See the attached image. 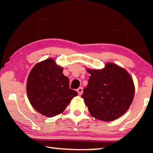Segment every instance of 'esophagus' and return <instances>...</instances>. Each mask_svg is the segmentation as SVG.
<instances>
[{
  "label": "esophagus",
  "instance_id": "34e87169",
  "mask_svg": "<svg viewBox=\"0 0 153 153\" xmlns=\"http://www.w3.org/2000/svg\"><path fill=\"white\" fill-rule=\"evenodd\" d=\"M77 92L78 93L79 95H82L83 93V88L82 87H79L77 89Z\"/></svg>",
  "mask_w": 153,
  "mask_h": 153
}]
</instances>
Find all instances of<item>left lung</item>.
<instances>
[{
	"label": "left lung",
	"instance_id": "8db88e82",
	"mask_svg": "<svg viewBox=\"0 0 153 153\" xmlns=\"http://www.w3.org/2000/svg\"><path fill=\"white\" fill-rule=\"evenodd\" d=\"M90 74L82 98L92 117L110 121L123 115L130 107L135 88L125 69L107 63L102 69H87Z\"/></svg>",
	"mask_w": 153,
	"mask_h": 153
}]
</instances>
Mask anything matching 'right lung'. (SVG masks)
I'll list each match as a JSON object with an SVG mask.
<instances>
[{"mask_svg":"<svg viewBox=\"0 0 153 153\" xmlns=\"http://www.w3.org/2000/svg\"><path fill=\"white\" fill-rule=\"evenodd\" d=\"M63 67L53 59L41 61L28 76L26 91L28 99L42 115L52 117L63 113L77 92L69 88V80Z\"/></svg>","mask_w":153,"mask_h":153,"instance_id":"obj_1","label":"right lung"}]
</instances>
